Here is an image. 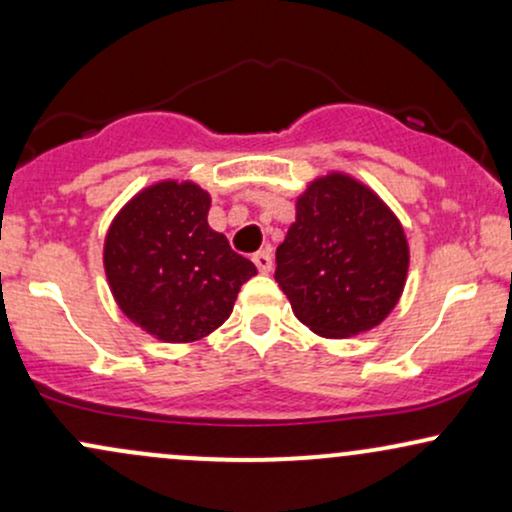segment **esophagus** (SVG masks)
I'll return each instance as SVG.
<instances>
[{"mask_svg":"<svg viewBox=\"0 0 512 512\" xmlns=\"http://www.w3.org/2000/svg\"><path fill=\"white\" fill-rule=\"evenodd\" d=\"M252 262H255V267L260 269L262 274L272 272V252H269V250L255 252V255H252Z\"/></svg>","mask_w":512,"mask_h":512,"instance_id":"obj_1","label":"esophagus"}]
</instances>
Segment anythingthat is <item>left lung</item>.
<instances>
[{
  "mask_svg": "<svg viewBox=\"0 0 512 512\" xmlns=\"http://www.w3.org/2000/svg\"><path fill=\"white\" fill-rule=\"evenodd\" d=\"M407 269V236L390 207L351 175L327 173L298 197L274 279L305 327L339 339L392 313Z\"/></svg>",
  "mask_w": 512,
  "mask_h": 512,
  "instance_id": "1",
  "label": "left lung"
}]
</instances>
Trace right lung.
Listing matches in <instances>:
<instances>
[{
    "label": "right lung",
    "instance_id": "right-lung-1",
    "mask_svg": "<svg viewBox=\"0 0 512 512\" xmlns=\"http://www.w3.org/2000/svg\"><path fill=\"white\" fill-rule=\"evenodd\" d=\"M209 207V192L195 182L163 180L129 199L105 236V276L117 305L161 342L207 337L257 274L209 228Z\"/></svg>",
    "mask_w": 512,
    "mask_h": 512
}]
</instances>
